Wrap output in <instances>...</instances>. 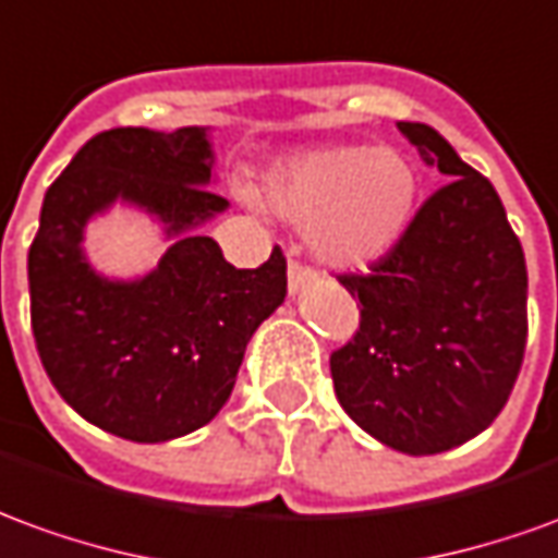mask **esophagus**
I'll return each mask as SVG.
<instances>
[{
	"label": "esophagus",
	"mask_w": 558,
	"mask_h": 558,
	"mask_svg": "<svg viewBox=\"0 0 558 558\" xmlns=\"http://www.w3.org/2000/svg\"><path fill=\"white\" fill-rule=\"evenodd\" d=\"M287 278H290V292L295 295V292L305 290L307 283L317 278V271H314V268L302 266V263H295V259H290V271H287Z\"/></svg>",
	"instance_id": "obj_1"
}]
</instances>
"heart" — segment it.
<instances>
[{"label": "heart", "instance_id": "b5f03b06", "mask_svg": "<svg viewBox=\"0 0 558 558\" xmlns=\"http://www.w3.org/2000/svg\"><path fill=\"white\" fill-rule=\"evenodd\" d=\"M266 202L305 223L311 251L338 268H362L392 251L414 217L420 178L396 147L332 144L275 162Z\"/></svg>", "mask_w": 558, "mask_h": 558}]
</instances>
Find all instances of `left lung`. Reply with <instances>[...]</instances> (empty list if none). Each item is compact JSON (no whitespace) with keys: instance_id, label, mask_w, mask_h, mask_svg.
Listing matches in <instances>:
<instances>
[{"instance_id":"left-lung-1","label":"left lung","mask_w":558,"mask_h":558,"mask_svg":"<svg viewBox=\"0 0 558 558\" xmlns=\"http://www.w3.org/2000/svg\"><path fill=\"white\" fill-rule=\"evenodd\" d=\"M447 184L368 275H341L360 329L329 360L350 420L399 453L432 456L489 426L525 353L523 244L496 186L426 123H399Z\"/></svg>"}]
</instances>
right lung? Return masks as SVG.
Returning <instances> with one entry per match:
<instances>
[{
	"label": "right lung",
	"mask_w": 558,
	"mask_h": 558,
	"mask_svg": "<svg viewBox=\"0 0 558 558\" xmlns=\"http://www.w3.org/2000/svg\"><path fill=\"white\" fill-rule=\"evenodd\" d=\"M211 169L205 126H120L93 135L45 193L29 247L35 347L62 399L126 441H171L211 423L244 347L287 295L280 247L259 268H235L196 232L229 208L208 190ZM114 201L154 213L172 239L144 279H105L80 247Z\"/></svg>",
	"instance_id": "right-lung-1"
}]
</instances>
